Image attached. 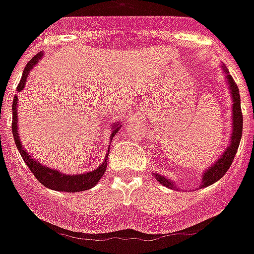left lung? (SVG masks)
Listing matches in <instances>:
<instances>
[{"instance_id": "8db88e82", "label": "left lung", "mask_w": 254, "mask_h": 254, "mask_svg": "<svg viewBox=\"0 0 254 254\" xmlns=\"http://www.w3.org/2000/svg\"><path fill=\"white\" fill-rule=\"evenodd\" d=\"M223 73L226 74V82H227L228 90H230L231 99H232V131H231L230 135V143L226 147L222 155L219 156V159L215 160V162L206 168L201 175V184H199L198 189L201 188H206L209 185H213L214 183H216L218 180H220L222 177L224 176V174L227 172L230 166L234 162V158L236 155V151H238L239 145H240L241 134H243V115H241V107H240V94H239V88L235 83L234 78L231 77L230 73H228V69L226 66H222ZM158 183L164 187L170 188V189H177L179 187H176L174 181L171 179H167L163 175L160 174H154Z\"/></svg>"}]
</instances>
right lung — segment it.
<instances>
[{
	"instance_id": "add662e5",
	"label": "right lung",
	"mask_w": 254,
	"mask_h": 254,
	"mask_svg": "<svg viewBox=\"0 0 254 254\" xmlns=\"http://www.w3.org/2000/svg\"><path fill=\"white\" fill-rule=\"evenodd\" d=\"M43 59V52L38 53L36 56H34L31 61L26 65L23 70V74H22V79H20L18 87H16V91H22L26 86V80L28 74L32 69H34L35 65H38V63ZM18 94L14 95L13 100V124H11V130H13V137L14 141H15V145L18 147V151L20 152L22 155V159L24 160L28 168L31 170V172L34 174V176L40 181L41 184L47 187L48 189H52V190L57 191H67V193H75V191H83L87 190V189H91L95 185L98 184V181L100 180L106 172L107 168V160H108V152H107L106 158L103 160V163L98 168H95L94 171H90V172H86V174H77V175H66L64 174L63 171H57L55 168H49V167L41 164L40 162L35 160V158L30 155V152H27V150H24L23 145L19 139V133H18ZM121 124L115 123L112 124V127H111V137L109 139H113L115 134L120 130Z\"/></svg>"
}]
</instances>
